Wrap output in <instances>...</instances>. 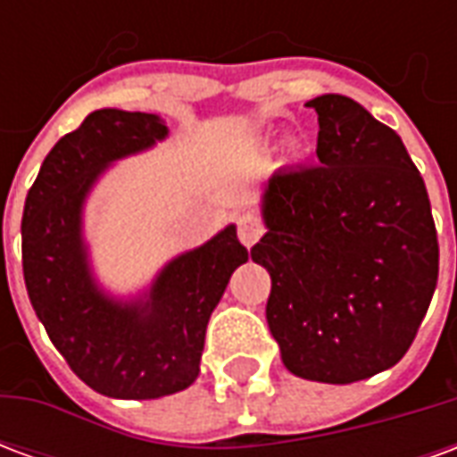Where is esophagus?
Here are the masks:
<instances>
[{"mask_svg":"<svg viewBox=\"0 0 457 457\" xmlns=\"http://www.w3.org/2000/svg\"><path fill=\"white\" fill-rule=\"evenodd\" d=\"M237 235H239V242H242L245 247H252V245L264 235V222H262L257 215L245 212V215H239L237 220Z\"/></svg>","mask_w":457,"mask_h":457,"instance_id":"obj_1","label":"esophagus"}]
</instances>
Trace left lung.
Here are the masks:
<instances>
[{
  "label": "left lung",
  "instance_id": "8db88e82",
  "mask_svg": "<svg viewBox=\"0 0 457 457\" xmlns=\"http://www.w3.org/2000/svg\"><path fill=\"white\" fill-rule=\"evenodd\" d=\"M318 112V166L281 169L262 198L267 323L288 372L350 384L402 360L438 281V237L399 134L345 95Z\"/></svg>",
  "mask_w": 457,
  "mask_h": 457
}]
</instances>
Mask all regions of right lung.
<instances>
[{
	"mask_svg": "<svg viewBox=\"0 0 457 457\" xmlns=\"http://www.w3.org/2000/svg\"><path fill=\"white\" fill-rule=\"evenodd\" d=\"M166 134L156 114L97 110L55 144L26 195L21 264L31 306L71 370L114 399H159L195 382L210 313L247 262L229 225L170 259L144 298L124 303L97 288L83 242L85 198L112 161Z\"/></svg>",
	"mask_w": 457,
	"mask_h": 457,
	"instance_id": "obj_1",
	"label": "right lung"
}]
</instances>
